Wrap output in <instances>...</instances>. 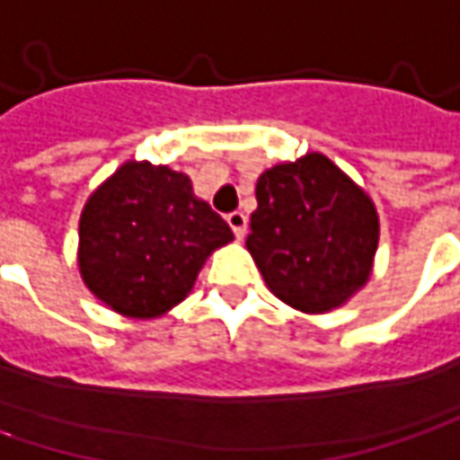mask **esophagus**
<instances>
[{
	"label": "esophagus",
	"instance_id": "esophagus-1",
	"mask_svg": "<svg viewBox=\"0 0 460 460\" xmlns=\"http://www.w3.org/2000/svg\"><path fill=\"white\" fill-rule=\"evenodd\" d=\"M227 225L233 227L235 238H243V235H245V227H248V217H245L243 212H230V215H227Z\"/></svg>",
	"mask_w": 460,
	"mask_h": 460
}]
</instances>
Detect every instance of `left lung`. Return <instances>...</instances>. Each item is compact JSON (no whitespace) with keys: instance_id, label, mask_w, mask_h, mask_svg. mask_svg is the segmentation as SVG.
<instances>
[{"instance_id":"left-lung-1","label":"left lung","mask_w":460,"mask_h":460,"mask_svg":"<svg viewBox=\"0 0 460 460\" xmlns=\"http://www.w3.org/2000/svg\"><path fill=\"white\" fill-rule=\"evenodd\" d=\"M256 201L245 245L282 303L326 313L367 282L378 215L329 157L310 152L261 172Z\"/></svg>"}]
</instances>
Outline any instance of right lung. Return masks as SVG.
I'll use <instances>...</instances> for the list:
<instances>
[{"label":"right lung","mask_w":460,"mask_h":460,"mask_svg":"<svg viewBox=\"0 0 460 460\" xmlns=\"http://www.w3.org/2000/svg\"><path fill=\"white\" fill-rule=\"evenodd\" d=\"M230 241L227 222L183 172L127 163L82 209V279L113 310L155 318L189 295L207 256Z\"/></svg>","instance_id":"1"}]
</instances>
